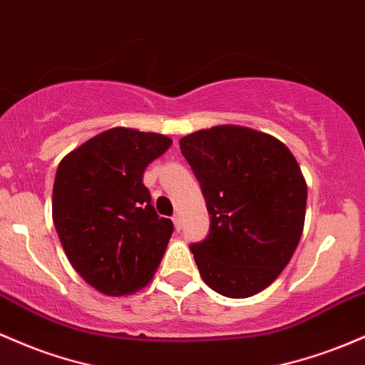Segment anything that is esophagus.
<instances>
[{"label":"esophagus","mask_w":365,"mask_h":365,"mask_svg":"<svg viewBox=\"0 0 365 365\" xmlns=\"http://www.w3.org/2000/svg\"><path fill=\"white\" fill-rule=\"evenodd\" d=\"M173 223H175L176 230H182V225H183V223H182V216L175 215V216H173Z\"/></svg>","instance_id":"esophagus-1"}]
</instances>
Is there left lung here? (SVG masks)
Wrapping results in <instances>:
<instances>
[{"instance_id": "left-lung-1", "label": "left lung", "mask_w": 365, "mask_h": 365, "mask_svg": "<svg viewBox=\"0 0 365 365\" xmlns=\"http://www.w3.org/2000/svg\"><path fill=\"white\" fill-rule=\"evenodd\" d=\"M201 182L210 234L190 246L204 282L227 298H250L270 286L303 234L307 182L280 140L237 124L180 138Z\"/></svg>"}]
</instances>
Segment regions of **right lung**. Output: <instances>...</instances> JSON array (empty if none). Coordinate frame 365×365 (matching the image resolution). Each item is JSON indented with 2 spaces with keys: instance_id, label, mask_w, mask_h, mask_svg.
I'll return each mask as SVG.
<instances>
[{
  "instance_id": "1",
  "label": "right lung",
  "mask_w": 365,
  "mask_h": 365,
  "mask_svg": "<svg viewBox=\"0 0 365 365\" xmlns=\"http://www.w3.org/2000/svg\"><path fill=\"white\" fill-rule=\"evenodd\" d=\"M166 135L110 128L57 168L51 216L71 265L106 296H128L154 277L173 234L143 185V171L170 149Z\"/></svg>"
}]
</instances>
